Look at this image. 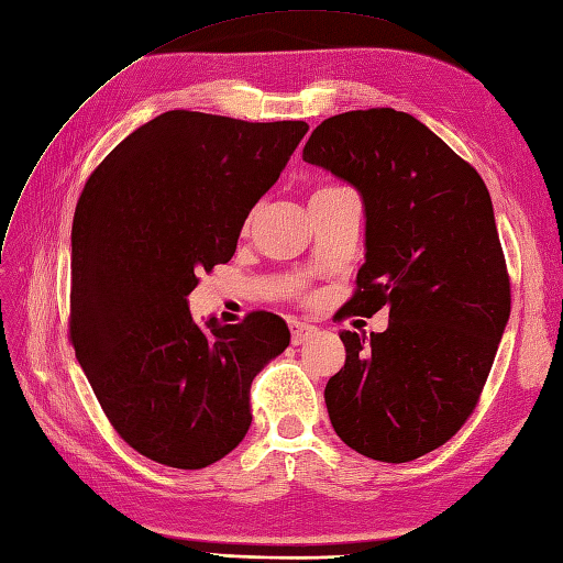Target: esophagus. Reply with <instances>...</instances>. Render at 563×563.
Instances as JSON below:
<instances>
[{
    "instance_id": "34e87169",
    "label": "esophagus",
    "mask_w": 563,
    "mask_h": 563,
    "mask_svg": "<svg viewBox=\"0 0 563 563\" xmlns=\"http://www.w3.org/2000/svg\"><path fill=\"white\" fill-rule=\"evenodd\" d=\"M288 329H291V341H294V345L312 339L314 333H317V327H314V324L302 322V319H296V317L288 319Z\"/></svg>"
}]
</instances>
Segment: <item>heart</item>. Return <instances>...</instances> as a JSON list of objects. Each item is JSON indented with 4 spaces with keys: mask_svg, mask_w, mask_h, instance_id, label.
<instances>
[{
    "mask_svg": "<svg viewBox=\"0 0 563 563\" xmlns=\"http://www.w3.org/2000/svg\"><path fill=\"white\" fill-rule=\"evenodd\" d=\"M333 189H343V187H324V189H319V191H314V194H322V191H333Z\"/></svg>",
    "mask_w": 563,
    "mask_h": 563,
    "instance_id": "heart-1",
    "label": "heart"
}]
</instances>
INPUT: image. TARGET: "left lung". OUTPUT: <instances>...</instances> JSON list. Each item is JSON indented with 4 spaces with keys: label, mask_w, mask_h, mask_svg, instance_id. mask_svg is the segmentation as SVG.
<instances>
[{
    "label": "left lung",
    "mask_w": 563,
    "mask_h": 563,
    "mask_svg": "<svg viewBox=\"0 0 563 563\" xmlns=\"http://www.w3.org/2000/svg\"><path fill=\"white\" fill-rule=\"evenodd\" d=\"M302 161L353 185L367 253L347 310L388 306V329L341 331L324 400L347 448L412 462L457 433L481 398L511 288L488 187L417 118L347 111L317 125Z\"/></svg>",
    "instance_id": "1"
}]
</instances>
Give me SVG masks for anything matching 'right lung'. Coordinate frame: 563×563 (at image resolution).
Here are the masks:
<instances>
[{
	"label": "right lung",
	"instance_id": "add662e5",
	"mask_svg": "<svg viewBox=\"0 0 563 563\" xmlns=\"http://www.w3.org/2000/svg\"><path fill=\"white\" fill-rule=\"evenodd\" d=\"M308 132L168 111L89 175L70 234V343L118 435L144 457L203 468L251 427V384L286 351L282 317L199 327L187 296L232 261L251 208Z\"/></svg>",
	"mask_w": 563,
	"mask_h": 563
}]
</instances>
